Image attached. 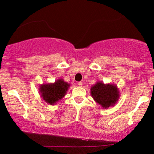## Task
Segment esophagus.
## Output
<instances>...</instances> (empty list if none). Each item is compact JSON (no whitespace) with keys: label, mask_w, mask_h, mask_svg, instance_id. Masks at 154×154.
<instances>
[{"label":"esophagus","mask_w":154,"mask_h":154,"mask_svg":"<svg viewBox=\"0 0 154 154\" xmlns=\"http://www.w3.org/2000/svg\"><path fill=\"white\" fill-rule=\"evenodd\" d=\"M77 85H78L79 87H82V82H79L78 83H77Z\"/></svg>","instance_id":"1"}]
</instances>
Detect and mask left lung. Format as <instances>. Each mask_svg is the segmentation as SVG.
<instances>
[{
	"label": "left lung",
	"instance_id": "obj_1",
	"mask_svg": "<svg viewBox=\"0 0 154 154\" xmlns=\"http://www.w3.org/2000/svg\"><path fill=\"white\" fill-rule=\"evenodd\" d=\"M91 95L97 103L106 109L117 103L119 98V91L116 85L104 84L101 81H98L91 88Z\"/></svg>",
	"mask_w": 154,
	"mask_h": 154
}]
</instances>
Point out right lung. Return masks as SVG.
I'll use <instances>...</instances> for the list:
<instances>
[{
    "label": "right lung",
    "instance_id": "add662e5",
    "mask_svg": "<svg viewBox=\"0 0 154 154\" xmlns=\"http://www.w3.org/2000/svg\"><path fill=\"white\" fill-rule=\"evenodd\" d=\"M70 85H71L60 78L53 83L40 85L39 86V93L44 101L50 105H54L66 95Z\"/></svg>",
    "mask_w": 154,
    "mask_h": 154
}]
</instances>
